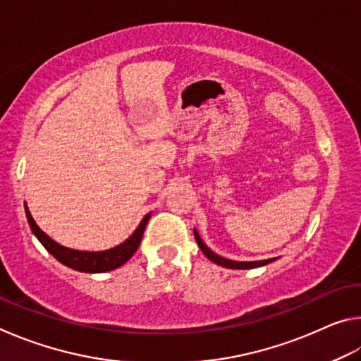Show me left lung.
<instances>
[{
    "label": "left lung",
    "mask_w": 361,
    "mask_h": 361,
    "mask_svg": "<svg viewBox=\"0 0 361 361\" xmlns=\"http://www.w3.org/2000/svg\"><path fill=\"white\" fill-rule=\"evenodd\" d=\"M194 237H195V242H197L199 248L202 250L207 258L212 259L213 262H216V264H219V266H223V267H231V269H253V267L264 266V264H267V262L274 261V259H264V261H250V262H243V261H231V259H226V258H223V256H218L216 253H213L212 250L205 245V243L202 242V239H200V237H199L197 231H194Z\"/></svg>",
    "instance_id": "8db88e82"
}]
</instances>
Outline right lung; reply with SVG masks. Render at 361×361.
<instances>
[{"mask_svg":"<svg viewBox=\"0 0 361 361\" xmlns=\"http://www.w3.org/2000/svg\"><path fill=\"white\" fill-rule=\"evenodd\" d=\"M25 213H27L28 224L30 228H32L33 234L38 237V240L44 245V248L54 256V258L62 262V264L75 269V271L90 272V274L113 271V269L119 267L124 264V262L129 261L133 256V253L138 250L145 228L146 224H148V219L151 216V213H148V215L142 219V223H140L135 232H133L129 239L122 242L118 247H114L111 250H105V252H79V250H71V248L59 245L57 242H54L51 237L44 234V232L38 228V224L35 223L32 215H30L27 205H25Z\"/></svg>","mask_w":361,"mask_h":361,"instance_id":"right-lung-1","label":"right lung"}]
</instances>
